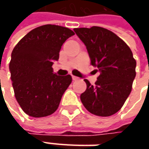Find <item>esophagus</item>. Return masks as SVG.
<instances>
[{
    "instance_id": "34e87169",
    "label": "esophagus",
    "mask_w": 149,
    "mask_h": 149,
    "mask_svg": "<svg viewBox=\"0 0 149 149\" xmlns=\"http://www.w3.org/2000/svg\"><path fill=\"white\" fill-rule=\"evenodd\" d=\"M72 79H73V80H77L79 78L76 77V76H74V75H72Z\"/></svg>"
}]
</instances>
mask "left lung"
<instances>
[{
  "label": "left lung",
  "instance_id": "1",
  "mask_svg": "<svg viewBox=\"0 0 149 149\" xmlns=\"http://www.w3.org/2000/svg\"><path fill=\"white\" fill-rule=\"evenodd\" d=\"M86 46L91 65L100 72L94 85L87 88L81 102L91 113L108 117L117 113L130 95L136 76V60L127 44L103 27L74 29Z\"/></svg>",
  "mask_w": 149,
  "mask_h": 149
}]
</instances>
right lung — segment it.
<instances>
[{
	"instance_id": "obj_1",
	"label": "right lung",
	"mask_w": 149,
	"mask_h": 149,
	"mask_svg": "<svg viewBox=\"0 0 149 149\" xmlns=\"http://www.w3.org/2000/svg\"><path fill=\"white\" fill-rule=\"evenodd\" d=\"M74 33L55 25L39 26L26 34L15 46L9 65L15 99L23 111L35 118L56 111L72 78L53 72V61Z\"/></svg>"
}]
</instances>
